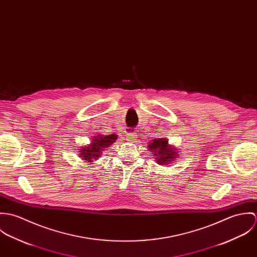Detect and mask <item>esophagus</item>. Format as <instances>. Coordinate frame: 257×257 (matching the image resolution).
Wrapping results in <instances>:
<instances>
[{
  "label": "esophagus",
  "instance_id": "34e87169",
  "mask_svg": "<svg viewBox=\"0 0 257 257\" xmlns=\"http://www.w3.org/2000/svg\"><path fill=\"white\" fill-rule=\"evenodd\" d=\"M126 139H127L128 142L134 143V142L137 140V135H136V134H130V135L126 136Z\"/></svg>",
  "mask_w": 257,
  "mask_h": 257
}]
</instances>
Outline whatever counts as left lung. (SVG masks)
<instances>
[{
  "label": "left lung",
  "mask_w": 257,
  "mask_h": 257,
  "mask_svg": "<svg viewBox=\"0 0 257 257\" xmlns=\"http://www.w3.org/2000/svg\"><path fill=\"white\" fill-rule=\"evenodd\" d=\"M148 149L153 153L155 161L159 165H168L173 163L174 160H177L179 156V150L168 144V141L164 138L152 140L149 145Z\"/></svg>",
  "instance_id": "8db88e82"
}]
</instances>
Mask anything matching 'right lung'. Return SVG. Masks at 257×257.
Returning a JSON list of instances; mask_svg holds the SVG:
<instances>
[{
	"instance_id": "1",
	"label": "right lung",
	"mask_w": 257,
	"mask_h": 257,
	"mask_svg": "<svg viewBox=\"0 0 257 257\" xmlns=\"http://www.w3.org/2000/svg\"><path fill=\"white\" fill-rule=\"evenodd\" d=\"M117 136L112 134L109 136L97 135L92 140L88 146L79 148V157L85 162L92 163L101 157L103 151L115 143Z\"/></svg>"
}]
</instances>
